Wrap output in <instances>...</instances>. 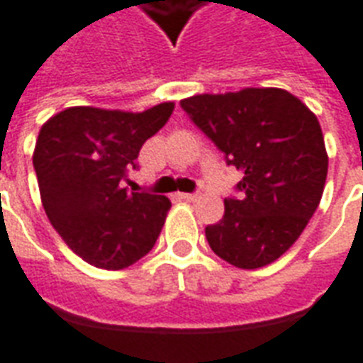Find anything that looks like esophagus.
I'll list each match as a JSON object with an SVG mask.
<instances>
[{
	"mask_svg": "<svg viewBox=\"0 0 363 363\" xmlns=\"http://www.w3.org/2000/svg\"><path fill=\"white\" fill-rule=\"evenodd\" d=\"M179 196H181L182 200H186V202H196L198 200V194H189V192H182Z\"/></svg>",
	"mask_w": 363,
	"mask_h": 363,
	"instance_id": "1",
	"label": "esophagus"
}]
</instances>
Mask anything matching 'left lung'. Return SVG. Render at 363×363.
<instances>
[{
  "label": "left lung",
  "instance_id": "left-lung-1",
  "mask_svg": "<svg viewBox=\"0 0 363 363\" xmlns=\"http://www.w3.org/2000/svg\"><path fill=\"white\" fill-rule=\"evenodd\" d=\"M192 122L241 171V196L206 228L212 251L245 270L278 260L303 233L325 190L328 155L307 104L278 87L182 99Z\"/></svg>",
  "mask_w": 363,
  "mask_h": 363
}]
</instances>
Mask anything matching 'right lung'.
<instances>
[{
	"mask_svg": "<svg viewBox=\"0 0 363 363\" xmlns=\"http://www.w3.org/2000/svg\"><path fill=\"white\" fill-rule=\"evenodd\" d=\"M173 111L174 103L143 112L69 106L40 128L33 165L44 212L64 243L91 267H132L157 241L169 198L128 192L120 182Z\"/></svg>",
	"mask_w": 363,
	"mask_h": 363,
	"instance_id": "obj_1",
	"label": "right lung"
}]
</instances>
